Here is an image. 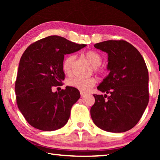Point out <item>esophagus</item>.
I'll use <instances>...</instances> for the list:
<instances>
[{"label": "esophagus", "mask_w": 160, "mask_h": 160, "mask_svg": "<svg viewBox=\"0 0 160 160\" xmlns=\"http://www.w3.org/2000/svg\"><path fill=\"white\" fill-rule=\"evenodd\" d=\"M87 93L86 92H80V95L81 97H84L85 95H86Z\"/></svg>", "instance_id": "1"}]
</instances>
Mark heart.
I'll return each mask as SVG.
<instances>
[{"mask_svg":"<svg viewBox=\"0 0 160 160\" xmlns=\"http://www.w3.org/2000/svg\"><path fill=\"white\" fill-rule=\"evenodd\" d=\"M85 58L93 66L94 70L97 72H103V68L100 67L102 62V57L100 54L93 50H89L84 53ZM75 60V56L72 55H70L66 56L62 63V68L65 74L70 75L71 72V67L72 63ZM97 82V79L94 78H75L73 79L70 80L68 84V85L78 89L80 91L87 92L90 90L92 87L95 85Z\"/></svg>","mask_w":160,"mask_h":160,"instance_id":"1","label":"heart"}]
</instances>
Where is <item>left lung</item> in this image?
<instances>
[{
	"label": "left lung",
	"instance_id": "obj_1",
	"mask_svg": "<svg viewBox=\"0 0 160 160\" xmlns=\"http://www.w3.org/2000/svg\"><path fill=\"white\" fill-rule=\"evenodd\" d=\"M94 47L108 53L110 72L97 89L109 96L93 94L92 119L104 131L126 132L136 125L148 104V68L137 48L124 40H108Z\"/></svg>",
	"mask_w": 160,
	"mask_h": 160
}]
</instances>
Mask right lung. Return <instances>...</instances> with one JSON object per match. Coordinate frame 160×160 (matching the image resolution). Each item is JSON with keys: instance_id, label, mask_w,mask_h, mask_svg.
<instances>
[{"instance_id": "1", "label": "right lung", "mask_w": 160, "mask_h": 160, "mask_svg": "<svg viewBox=\"0 0 160 160\" xmlns=\"http://www.w3.org/2000/svg\"><path fill=\"white\" fill-rule=\"evenodd\" d=\"M86 46L53 35L30 44L23 53L15 81L16 101L22 114L34 128L52 131L68 122L80 92L68 86L58 92L51 89L62 85L65 79L64 55Z\"/></svg>"}]
</instances>
